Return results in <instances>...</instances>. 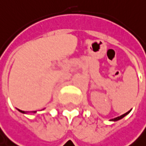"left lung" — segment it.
<instances>
[{"label": "left lung", "instance_id": "1", "mask_svg": "<svg viewBox=\"0 0 146 146\" xmlns=\"http://www.w3.org/2000/svg\"><path fill=\"white\" fill-rule=\"evenodd\" d=\"M130 112V111H127V112H125V114H123V115H121V116H119V117H117V118H114V119H111V121H118V120H119V119H123L125 116H126L127 115V114Z\"/></svg>", "mask_w": 146, "mask_h": 146}]
</instances>
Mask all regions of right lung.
I'll return each mask as SVG.
<instances>
[{
	"mask_svg": "<svg viewBox=\"0 0 146 146\" xmlns=\"http://www.w3.org/2000/svg\"><path fill=\"white\" fill-rule=\"evenodd\" d=\"M18 110H19V109H18ZM19 111H21V112H22V113H26L24 111H21V110H19ZM34 112H36V111H34Z\"/></svg>",
	"mask_w": 146,
	"mask_h": 146,
	"instance_id": "add662e5",
	"label": "right lung"
}]
</instances>
